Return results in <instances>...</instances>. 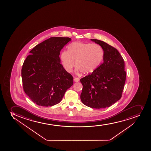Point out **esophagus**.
Segmentation results:
<instances>
[{"label":"esophagus","instance_id":"esophagus-1","mask_svg":"<svg viewBox=\"0 0 151 151\" xmlns=\"http://www.w3.org/2000/svg\"><path fill=\"white\" fill-rule=\"evenodd\" d=\"M74 80L75 82H79V79L78 78H74Z\"/></svg>","mask_w":151,"mask_h":151}]
</instances>
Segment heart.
<instances>
[{"label":"heart","mask_w":151,"mask_h":151,"mask_svg":"<svg viewBox=\"0 0 151 151\" xmlns=\"http://www.w3.org/2000/svg\"><path fill=\"white\" fill-rule=\"evenodd\" d=\"M104 57V51L100 46L96 44L73 42L68 47V51L61 53L60 58L64 68L71 72L75 66L77 71L84 74L93 73L99 67Z\"/></svg>","instance_id":"heart-1"}]
</instances>
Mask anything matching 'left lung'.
Returning <instances> with one entry per match:
<instances>
[{"label":"left lung","mask_w":151,"mask_h":151,"mask_svg":"<svg viewBox=\"0 0 151 151\" xmlns=\"http://www.w3.org/2000/svg\"><path fill=\"white\" fill-rule=\"evenodd\" d=\"M91 40L102 48L103 63L93 73L80 79L83 85L80 98L88 107L106 108L122 97L126 77L125 62L114 47L97 39Z\"/></svg>","instance_id":"1"}]
</instances>
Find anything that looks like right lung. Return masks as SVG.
Wrapping results in <instances>:
<instances>
[{"label": "right lung", "instance_id": "add662e5", "mask_svg": "<svg viewBox=\"0 0 151 151\" xmlns=\"http://www.w3.org/2000/svg\"><path fill=\"white\" fill-rule=\"evenodd\" d=\"M71 40L69 37H52L35 46L24 60L21 70L23 90L38 105L58 104L73 78L60 63V51Z\"/></svg>", "mask_w": 151, "mask_h": 151}]
</instances>
